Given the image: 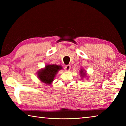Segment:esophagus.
Returning a JSON list of instances; mask_svg holds the SVG:
<instances>
[{
  "instance_id": "34e87169",
  "label": "esophagus",
  "mask_w": 126,
  "mask_h": 126,
  "mask_svg": "<svg viewBox=\"0 0 126 126\" xmlns=\"http://www.w3.org/2000/svg\"><path fill=\"white\" fill-rule=\"evenodd\" d=\"M71 65H67L65 66V68H64V69L65 70V71H69L70 69H71Z\"/></svg>"
}]
</instances>
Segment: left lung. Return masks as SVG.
Segmentation results:
<instances>
[{"instance_id":"obj_1","label":"left lung","mask_w":126,"mask_h":126,"mask_svg":"<svg viewBox=\"0 0 126 126\" xmlns=\"http://www.w3.org/2000/svg\"><path fill=\"white\" fill-rule=\"evenodd\" d=\"M79 73H80V76L81 77V78H84V77H87V74L86 73V72L84 71V69H83L82 68H81V69H80Z\"/></svg>"}]
</instances>
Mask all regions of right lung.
I'll list each match as a JSON object with an SVG mask.
<instances>
[{
	"label": "right lung",
	"mask_w": 126,
	"mask_h": 126,
	"mask_svg": "<svg viewBox=\"0 0 126 126\" xmlns=\"http://www.w3.org/2000/svg\"><path fill=\"white\" fill-rule=\"evenodd\" d=\"M62 69L61 65L56 64H47L37 72V76L39 80L47 85L52 83L58 72Z\"/></svg>",
	"instance_id": "add662e5"
}]
</instances>
